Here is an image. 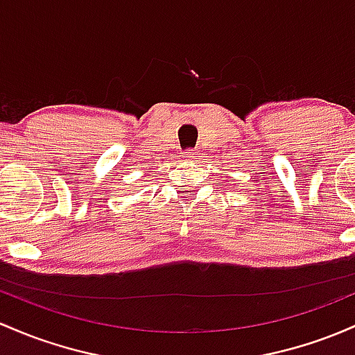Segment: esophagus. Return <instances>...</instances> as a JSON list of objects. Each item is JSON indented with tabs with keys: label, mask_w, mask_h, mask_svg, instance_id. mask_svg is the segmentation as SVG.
Returning <instances> with one entry per match:
<instances>
[{
	"label": "esophagus",
	"mask_w": 355,
	"mask_h": 355,
	"mask_svg": "<svg viewBox=\"0 0 355 355\" xmlns=\"http://www.w3.org/2000/svg\"><path fill=\"white\" fill-rule=\"evenodd\" d=\"M198 155H200V151H198V150H189V151H185V158H187V159H197Z\"/></svg>",
	"instance_id": "34e87169"
}]
</instances>
